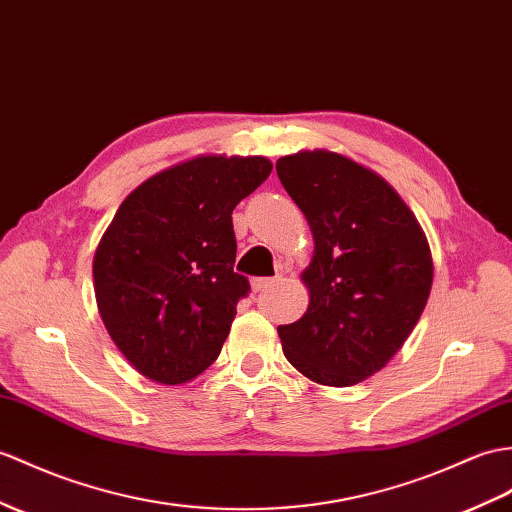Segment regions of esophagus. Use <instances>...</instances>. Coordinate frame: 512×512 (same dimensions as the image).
Masks as SVG:
<instances>
[{
    "label": "esophagus",
    "instance_id": "34e87169",
    "mask_svg": "<svg viewBox=\"0 0 512 512\" xmlns=\"http://www.w3.org/2000/svg\"><path fill=\"white\" fill-rule=\"evenodd\" d=\"M277 281H279V279H253V281H251V288H253L255 292H264V290L272 288V285H277Z\"/></svg>",
    "mask_w": 512,
    "mask_h": 512
}]
</instances>
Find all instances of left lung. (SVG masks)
I'll return each mask as SVG.
<instances>
[{
  "label": "left lung",
  "instance_id": "left-lung-1",
  "mask_svg": "<svg viewBox=\"0 0 512 512\" xmlns=\"http://www.w3.org/2000/svg\"><path fill=\"white\" fill-rule=\"evenodd\" d=\"M305 213L314 257L307 312L281 325L288 362L323 386H353L390 362L425 310L434 264L421 224L382 176L329 150L277 161Z\"/></svg>",
  "mask_w": 512,
  "mask_h": 512
}]
</instances>
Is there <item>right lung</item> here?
Listing matches in <instances>:
<instances>
[{
	"instance_id": "1",
	"label": "right lung",
	"mask_w": 512,
	"mask_h": 512,
	"mask_svg": "<svg viewBox=\"0 0 512 512\" xmlns=\"http://www.w3.org/2000/svg\"><path fill=\"white\" fill-rule=\"evenodd\" d=\"M272 172L266 157L198 154L130 192L95 248L93 288L115 347L163 386L216 362L237 301L231 213Z\"/></svg>"
}]
</instances>
